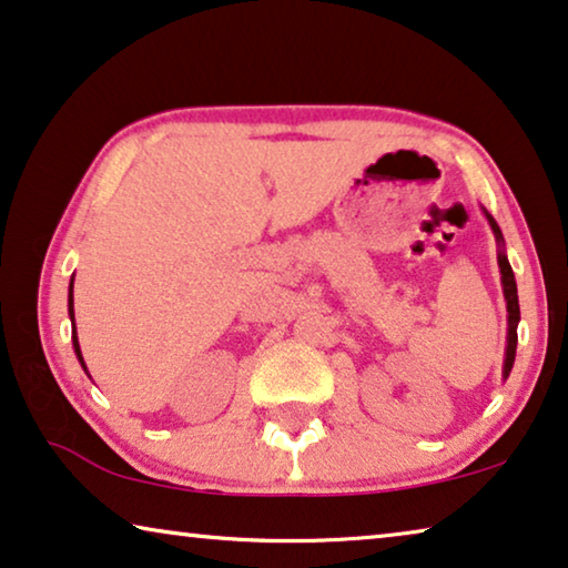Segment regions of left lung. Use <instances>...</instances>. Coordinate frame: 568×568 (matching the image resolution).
Listing matches in <instances>:
<instances>
[{
  "mask_svg": "<svg viewBox=\"0 0 568 568\" xmlns=\"http://www.w3.org/2000/svg\"><path fill=\"white\" fill-rule=\"evenodd\" d=\"M487 222L493 226L495 232V240L500 244V252H497V262H500V275H503V293H505V301H507V349H505V367H503V375L507 377L513 369V362H515V349H518V321H520V303H518V285H515V275H513V267L510 262H507V255L503 250V232L500 226L493 216L487 214Z\"/></svg>",
  "mask_w": 568,
  "mask_h": 568,
  "instance_id": "obj_1",
  "label": "left lung"
}]
</instances>
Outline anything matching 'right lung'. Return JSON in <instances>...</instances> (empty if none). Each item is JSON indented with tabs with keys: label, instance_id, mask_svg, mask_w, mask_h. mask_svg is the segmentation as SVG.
I'll return each mask as SVG.
<instances>
[{
	"label": "right lung",
	"instance_id": "add662e5",
	"mask_svg": "<svg viewBox=\"0 0 568 568\" xmlns=\"http://www.w3.org/2000/svg\"><path fill=\"white\" fill-rule=\"evenodd\" d=\"M68 313H71V321H73V281H71V293H68ZM73 349H75V357H79V362H81V367L87 369V365H83V357H81L79 336H75V326H73Z\"/></svg>",
	"mask_w": 568,
	"mask_h": 568
}]
</instances>
